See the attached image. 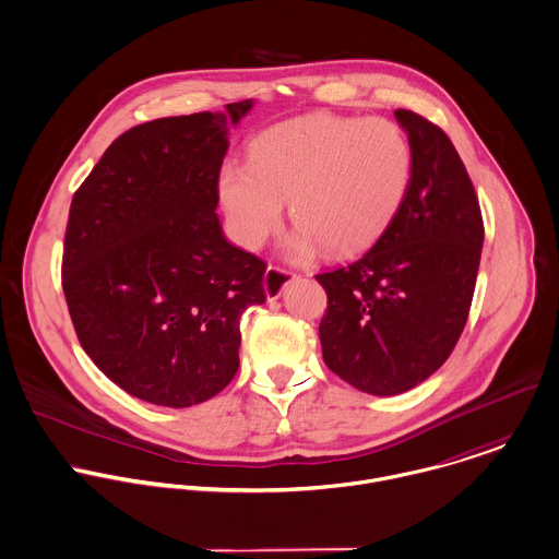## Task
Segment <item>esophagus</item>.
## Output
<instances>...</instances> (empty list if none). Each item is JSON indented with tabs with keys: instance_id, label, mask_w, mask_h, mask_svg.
<instances>
[{
	"instance_id": "1",
	"label": "esophagus",
	"mask_w": 559,
	"mask_h": 559,
	"mask_svg": "<svg viewBox=\"0 0 559 559\" xmlns=\"http://www.w3.org/2000/svg\"><path fill=\"white\" fill-rule=\"evenodd\" d=\"M292 278H294L292 272L281 270V267H276V265H270V267L265 270V276H263V287H265L267 300H276V298L283 294V289L287 287V283H289Z\"/></svg>"
}]
</instances>
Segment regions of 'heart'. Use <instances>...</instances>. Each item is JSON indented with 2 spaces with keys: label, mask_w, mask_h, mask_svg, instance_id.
Listing matches in <instances>:
<instances>
[{
  "label": "heart",
  "mask_w": 559,
  "mask_h": 559,
  "mask_svg": "<svg viewBox=\"0 0 559 559\" xmlns=\"http://www.w3.org/2000/svg\"><path fill=\"white\" fill-rule=\"evenodd\" d=\"M411 168V144L393 120L305 114L259 133L250 162H226L218 190L246 248H259L276 233L292 199L298 228L287 254L307 259L324 248L345 257L369 246L395 218Z\"/></svg>",
  "instance_id": "obj_1"
}]
</instances>
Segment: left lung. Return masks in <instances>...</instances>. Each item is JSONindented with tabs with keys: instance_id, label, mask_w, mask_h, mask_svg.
Here are the masks:
<instances>
[{
	"instance_id": "obj_1",
	"label": "left lung",
	"mask_w": 559,
	"mask_h": 559,
	"mask_svg": "<svg viewBox=\"0 0 559 559\" xmlns=\"http://www.w3.org/2000/svg\"><path fill=\"white\" fill-rule=\"evenodd\" d=\"M408 133L411 183L395 218L354 263L318 274L329 309L324 362L362 393L397 395L430 378L464 331L484 223L445 131L395 110Z\"/></svg>"
}]
</instances>
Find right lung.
Segmentation results:
<instances>
[{
  "instance_id": "right-lung-1",
  "label": "right lung",
  "mask_w": 559,
  "mask_h": 559,
  "mask_svg": "<svg viewBox=\"0 0 559 559\" xmlns=\"http://www.w3.org/2000/svg\"><path fill=\"white\" fill-rule=\"evenodd\" d=\"M252 102L157 118L118 135L73 197L62 289L78 338L129 395L188 408L239 367V318L265 302V261L233 246L218 177Z\"/></svg>"
}]
</instances>
